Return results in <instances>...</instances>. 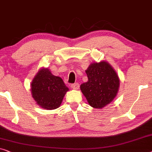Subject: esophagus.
I'll return each instance as SVG.
<instances>
[{"instance_id": "obj_1", "label": "esophagus", "mask_w": 152, "mask_h": 152, "mask_svg": "<svg viewBox=\"0 0 152 152\" xmlns=\"http://www.w3.org/2000/svg\"><path fill=\"white\" fill-rule=\"evenodd\" d=\"M71 87H72V88H73L74 89H79L80 85H79L78 83H74V84H72Z\"/></svg>"}]
</instances>
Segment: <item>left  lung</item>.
I'll return each instance as SVG.
<instances>
[{
  "label": "left lung",
  "instance_id": "8db88e82",
  "mask_svg": "<svg viewBox=\"0 0 152 152\" xmlns=\"http://www.w3.org/2000/svg\"><path fill=\"white\" fill-rule=\"evenodd\" d=\"M85 72L88 81L81 84V91L91 107H104L118 93L120 80L116 72L105 61L91 64Z\"/></svg>",
  "mask_w": 152,
  "mask_h": 152
}]
</instances>
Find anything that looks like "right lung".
Returning <instances> with one entry per match:
<instances>
[{
  "label": "right lung",
  "instance_id": "obj_1",
  "mask_svg": "<svg viewBox=\"0 0 152 152\" xmlns=\"http://www.w3.org/2000/svg\"><path fill=\"white\" fill-rule=\"evenodd\" d=\"M31 94L38 105L46 110L59 107L69 90L63 80L48 69H40L31 83Z\"/></svg>",
  "mask_w": 152,
  "mask_h": 152
}]
</instances>
